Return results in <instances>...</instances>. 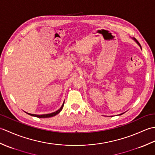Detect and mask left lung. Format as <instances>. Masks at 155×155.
Returning <instances> with one entry per match:
<instances>
[{
  "mask_svg": "<svg viewBox=\"0 0 155 155\" xmlns=\"http://www.w3.org/2000/svg\"><path fill=\"white\" fill-rule=\"evenodd\" d=\"M134 40H135V41H136V42H137V44H138V45H139V46H140V48H141V46H140V44H139V42H138V41H137V40H136V39H134Z\"/></svg>",
  "mask_w": 155,
  "mask_h": 155,
  "instance_id": "8db88e82",
  "label": "left lung"
}]
</instances>
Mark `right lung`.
<instances>
[{
	"label": "right lung",
	"mask_w": 155,
	"mask_h": 155,
	"mask_svg": "<svg viewBox=\"0 0 155 155\" xmlns=\"http://www.w3.org/2000/svg\"><path fill=\"white\" fill-rule=\"evenodd\" d=\"M64 102L62 104V107L60 108V109H58L57 111L54 112V113H50V114H42V115H38V114H30V113H27L28 114L31 115V116H33V117H38V118H48V117H54L55 115H57V114H58L62 110V107L64 106Z\"/></svg>",
	"instance_id": "right-lung-1"
}]
</instances>
